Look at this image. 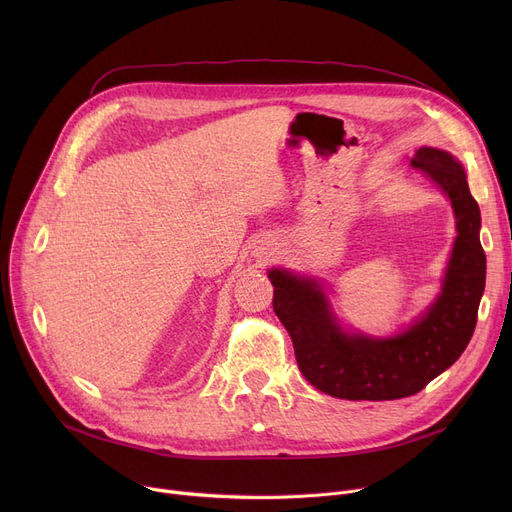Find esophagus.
I'll return each instance as SVG.
<instances>
[{
	"label": "esophagus",
	"instance_id": "esophagus-1",
	"mask_svg": "<svg viewBox=\"0 0 512 512\" xmlns=\"http://www.w3.org/2000/svg\"><path fill=\"white\" fill-rule=\"evenodd\" d=\"M265 255H267V257H270V255H274V253H272V251H265Z\"/></svg>",
	"mask_w": 512,
	"mask_h": 512
}]
</instances>
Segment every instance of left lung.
Wrapping results in <instances>:
<instances>
[{
	"label": "left lung",
	"mask_w": 512,
	"mask_h": 512,
	"mask_svg": "<svg viewBox=\"0 0 512 512\" xmlns=\"http://www.w3.org/2000/svg\"><path fill=\"white\" fill-rule=\"evenodd\" d=\"M448 195L456 240L442 292L405 332L390 338L340 328L324 288L309 276L272 267L274 311L292 338L301 373L317 390L346 400H394L417 394L467 348L483 288L486 253L479 242V205L463 166L448 151L421 147L411 159Z\"/></svg>",
	"instance_id": "left-lung-1"
}]
</instances>
